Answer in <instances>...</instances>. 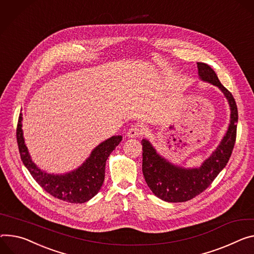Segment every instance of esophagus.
I'll use <instances>...</instances> for the list:
<instances>
[{
    "instance_id": "34e87169",
    "label": "esophagus",
    "mask_w": 254,
    "mask_h": 254,
    "mask_svg": "<svg viewBox=\"0 0 254 254\" xmlns=\"http://www.w3.org/2000/svg\"><path fill=\"white\" fill-rule=\"evenodd\" d=\"M143 128L141 127L140 125H133L131 126V127L128 129L127 131V136L128 137H136L141 134H143Z\"/></svg>"
}]
</instances>
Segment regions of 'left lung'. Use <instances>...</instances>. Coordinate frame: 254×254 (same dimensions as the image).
<instances>
[{"mask_svg":"<svg viewBox=\"0 0 254 254\" xmlns=\"http://www.w3.org/2000/svg\"><path fill=\"white\" fill-rule=\"evenodd\" d=\"M197 68L198 75L203 81L218 86L225 94L231 107V122L220 146L205 160L201 167L196 169L188 170L171 165L156 153L148 141H142L145 180L156 196L169 202L190 200L209 188L227 165L236 142L238 109L233 95L221 84L217 74L209 64L197 63Z\"/></svg>","mask_w":254,"mask_h":254,"instance_id":"obj_1","label":"left lung"}]
</instances>
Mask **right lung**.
<instances>
[{
	"label": "right lung",
	"mask_w": 254,
	"mask_h": 254,
	"mask_svg": "<svg viewBox=\"0 0 254 254\" xmlns=\"http://www.w3.org/2000/svg\"><path fill=\"white\" fill-rule=\"evenodd\" d=\"M22 114L20 113L16 137L23 164L26 166L34 180L51 195L71 203H82L98 193L105 176V164L110 153L121 141L122 135H114L104 141L91 153L86 162L76 171L65 175H54L41 171L32 162L23 140Z\"/></svg>",
	"instance_id": "obj_1"
}]
</instances>
